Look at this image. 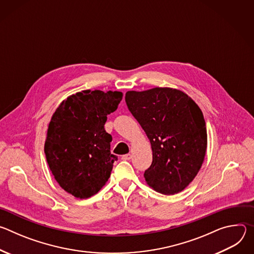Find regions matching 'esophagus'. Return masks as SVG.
<instances>
[{
    "instance_id": "1",
    "label": "esophagus",
    "mask_w": 254,
    "mask_h": 254,
    "mask_svg": "<svg viewBox=\"0 0 254 254\" xmlns=\"http://www.w3.org/2000/svg\"><path fill=\"white\" fill-rule=\"evenodd\" d=\"M130 158H131V155H130V154H127V155H124V156L122 157V160H124V161H128V160H130Z\"/></svg>"
}]
</instances>
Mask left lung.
Listing matches in <instances>:
<instances>
[{
	"label": "left lung",
	"mask_w": 254,
	"mask_h": 254,
	"mask_svg": "<svg viewBox=\"0 0 254 254\" xmlns=\"http://www.w3.org/2000/svg\"><path fill=\"white\" fill-rule=\"evenodd\" d=\"M126 102L150 139L153 163L144 171L155 191L174 195L197 176L207 149V129L197 103L183 91L155 87L127 91Z\"/></svg>",
	"instance_id": "8db88e82"
}]
</instances>
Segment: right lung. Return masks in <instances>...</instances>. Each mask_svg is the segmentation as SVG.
<instances>
[{"mask_svg": "<svg viewBox=\"0 0 254 254\" xmlns=\"http://www.w3.org/2000/svg\"><path fill=\"white\" fill-rule=\"evenodd\" d=\"M121 91L83 90L63 100L48 126L44 152L59 186L79 199L95 195L107 182L118 157L104 129L117 111Z\"/></svg>", "mask_w": 254, "mask_h": 254, "instance_id": "obj_1", "label": "right lung"}]
</instances>
